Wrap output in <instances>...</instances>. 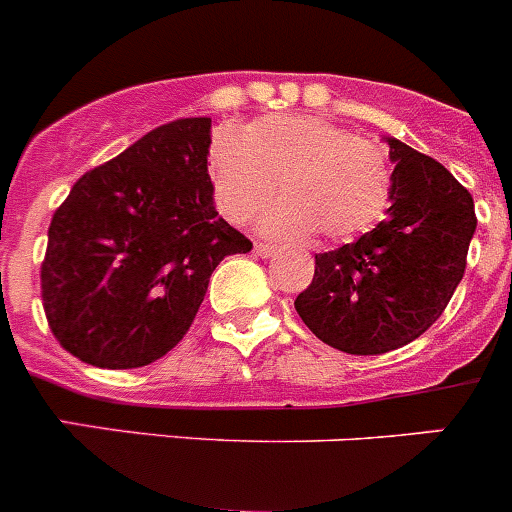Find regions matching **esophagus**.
<instances>
[{
	"label": "esophagus",
	"instance_id": "obj_1",
	"mask_svg": "<svg viewBox=\"0 0 512 512\" xmlns=\"http://www.w3.org/2000/svg\"><path fill=\"white\" fill-rule=\"evenodd\" d=\"M275 252H278V247H275V245H267V242H255V255L262 257V260L272 257Z\"/></svg>",
	"mask_w": 512,
	"mask_h": 512
}]
</instances>
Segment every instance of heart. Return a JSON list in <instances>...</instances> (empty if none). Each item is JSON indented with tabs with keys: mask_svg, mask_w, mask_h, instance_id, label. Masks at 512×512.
I'll use <instances>...</instances> for the list:
<instances>
[{
	"mask_svg": "<svg viewBox=\"0 0 512 512\" xmlns=\"http://www.w3.org/2000/svg\"><path fill=\"white\" fill-rule=\"evenodd\" d=\"M209 174L214 199L232 222L255 217L278 184L285 202L260 219V229L285 240H303L315 229L333 242L366 232L389 207L394 184L384 146L300 113L217 133Z\"/></svg>",
	"mask_w": 512,
	"mask_h": 512,
	"instance_id": "heart-1",
	"label": "heart"
}]
</instances>
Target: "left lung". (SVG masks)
<instances>
[{
  "label": "left lung",
  "mask_w": 512,
  "mask_h": 512,
  "mask_svg": "<svg viewBox=\"0 0 512 512\" xmlns=\"http://www.w3.org/2000/svg\"><path fill=\"white\" fill-rule=\"evenodd\" d=\"M384 222L356 242L315 255L313 283L295 298L305 326L328 346L376 356L422 336L450 303L477 217L470 191L439 161L399 138Z\"/></svg>",
  "instance_id": "1"
}]
</instances>
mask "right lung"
<instances>
[{
  "instance_id": "add662e5",
  "label": "right lung",
  "mask_w": 512,
  "mask_h": 512,
  "mask_svg": "<svg viewBox=\"0 0 512 512\" xmlns=\"http://www.w3.org/2000/svg\"><path fill=\"white\" fill-rule=\"evenodd\" d=\"M212 118H181L75 181L47 232L42 303L60 346L138 369L189 331L214 267L252 250L214 207Z\"/></svg>"
}]
</instances>
